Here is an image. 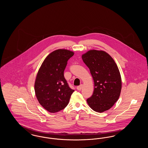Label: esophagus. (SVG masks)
Returning <instances> with one entry per match:
<instances>
[{"mask_svg": "<svg viewBox=\"0 0 148 148\" xmlns=\"http://www.w3.org/2000/svg\"><path fill=\"white\" fill-rule=\"evenodd\" d=\"M82 87H83V85H79V86H77V90H80L81 89H82Z\"/></svg>", "mask_w": 148, "mask_h": 148, "instance_id": "esophagus-1", "label": "esophagus"}]
</instances>
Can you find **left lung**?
<instances>
[{"mask_svg":"<svg viewBox=\"0 0 148 148\" xmlns=\"http://www.w3.org/2000/svg\"><path fill=\"white\" fill-rule=\"evenodd\" d=\"M82 59L89 68L94 83L92 97L86 100L92 109L103 113L110 109L119 98L121 79L112 57L103 50H90Z\"/></svg>","mask_w":148,"mask_h":148,"instance_id":"left-lung-1","label":"left lung"}]
</instances>
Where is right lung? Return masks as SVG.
<instances>
[{
	"label": "right lung",
	"mask_w": 148,
	"mask_h": 148,
	"mask_svg": "<svg viewBox=\"0 0 148 148\" xmlns=\"http://www.w3.org/2000/svg\"><path fill=\"white\" fill-rule=\"evenodd\" d=\"M74 53L69 50H56L42 64L35 78V95L40 104L50 113L58 112L69 103L74 92L64 77L68 60Z\"/></svg>",
	"instance_id": "right-lung-1"
}]
</instances>
